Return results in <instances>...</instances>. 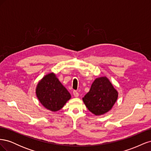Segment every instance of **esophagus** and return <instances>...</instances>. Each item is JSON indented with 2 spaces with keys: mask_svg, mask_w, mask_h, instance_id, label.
Here are the masks:
<instances>
[{
  "mask_svg": "<svg viewBox=\"0 0 151 151\" xmlns=\"http://www.w3.org/2000/svg\"><path fill=\"white\" fill-rule=\"evenodd\" d=\"M73 94H74V96L76 98H77V97L79 96V94L78 92H77V91H73Z\"/></svg>",
  "mask_w": 151,
  "mask_h": 151,
  "instance_id": "1",
  "label": "esophagus"
}]
</instances>
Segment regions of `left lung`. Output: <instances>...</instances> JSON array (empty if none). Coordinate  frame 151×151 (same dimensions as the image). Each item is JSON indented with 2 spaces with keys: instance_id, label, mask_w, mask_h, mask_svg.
Here are the masks:
<instances>
[{
  "instance_id": "left-lung-1",
  "label": "left lung",
  "mask_w": 151,
  "mask_h": 151,
  "mask_svg": "<svg viewBox=\"0 0 151 151\" xmlns=\"http://www.w3.org/2000/svg\"><path fill=\"white\" fill-rule=\"evenodd\" d=\"M118 95L117 91L107 77H101L94 80L83 100L89 111L95 115H101L112 108Z\"/></svg>"
}]
</instances>
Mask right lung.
<instances>
[{"instance_id":"right-lung-1","label":"right lung","mask_w":151,"mask_h":151,"mask_svg":"<svg viewBox=\"0 0 151 151\" xmlns=\"http://www.w3.org/2000/svg\"><path fill=\"white\" fill-rule=\"evenodd\" d=\"M36 94L43 106L52 111L63 108L71 95L54 73L45 76L37 84Z\"/></svg>"}]
</instances>
